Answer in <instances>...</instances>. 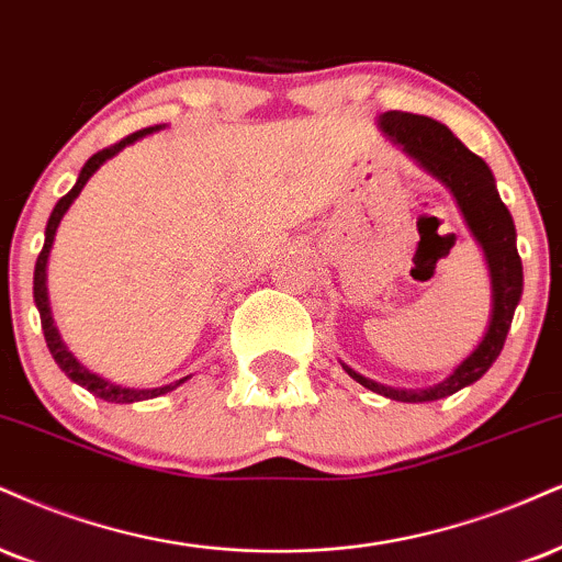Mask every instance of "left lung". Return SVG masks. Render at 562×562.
Instances as JSON below:
<instances>
[{
	"mask_svg": "<svg viewBox=\"0 0 562 562\" xmlns=\"http://www.w3.org/2000/svg\"><path fill=\"white\" fill-rule=\"evenodd\" d=\"M382 131L392 135L395 144L403 146L405 154H411L424 170H429L439 178L456 195L458 206L469 222L474 238L482 243L486 263H490L492 274V319L486 327L484 340L479 342L474 353L458 367L445 382L435 384L427 390H397L367 380L358 371L342 363V369L358 384L371 392L390 397V401L401 403H427L448 397L452 392L469 387L479 376L486 374V369L497 361L499 350L508 337L513 314L520 301V290H524V267H520V256L516 248V225L508 206L499 201L490 167L484 165L482 157L469 151L461 140L452 135L448 127L437 120L424 117V114L411 112H384L380 117Z\"/></svg>",
	"mask_w": 562,
	"mask_h": 562,
	"instance_id": "left-lung-1",
	"label": "left lung"
}]
</instances>
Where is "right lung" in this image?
Segmentation results:
<instances>
[{
  "label": "right lung",
  "mask_w": 562,
  "mask_h": 562,
  "mask_svg": "<svg viewBox=\"0 0 562 562\" xmlns=\"http://www.w3.org/2000/svg\"><path fill=\"white\" fill-rule=\"evenodd\" d=\"M154 131H159V125L157 127H144V131H135V133L127 135V138L117 140V144H114V146L101 148V151H97L91 159L86 161L83 170H80V175H78V182L70 188V193H65L63 199L57 201V206H54L49 222H46L44 248H42V254H38V259H36V272H33V299H36L38 314H42L44 340H46V348H49V353L54 356V361H57V367L63 369L72 382L80 384V387H86L88 392H93V395L101 397V401H110V403H135V401H148V397H159V395H165V392L180 387V384L186 382L188 376H182V380L175 382V384H165V387L131 390V387H120V384H112V382L101 380V376L93 374V371H88L86 367H80V363L76 361V356H72L70 350L65 348V342H63V337H59L57 327H54L52 311H49V299H46V259H49V248H52L54 233H57L59 220H63V214L67 212V209H70L72 201H76V195L83 191V186L88 182V178H91V175L97 172L106 159H112L114 154L123 151L125 146L135 144V140L144 138V135L154 133Z\"/></svg>",
  "instance_id": "1"
}]
</instances>
